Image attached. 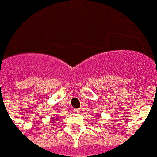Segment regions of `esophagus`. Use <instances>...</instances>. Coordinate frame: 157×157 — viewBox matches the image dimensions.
<instances>
[{"mask_svg":"<svg viewBox=\"0 0 157 157\" xmlns=\"http://www.w3.org/2000/svg\"><path fill=\"white\" fill-rule=\"evenodd\" d=\"M74 112H75V113H79V112H81V111H80V109L76 108V109H74Z\"/></svg>","mask_w":157,"mask_h":157,"instance_id":"1","label":"esophagus"}]
</instances>
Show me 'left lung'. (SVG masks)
Instances as JSON below:
<instances>
[{
	"label": "left lung",
	"instance_id": "8db88e82",
	"mask_svg": "<svg viewBox=\"0 0 157 157\" xmlns=\"http://www.w3.org/2000/svg\"><path fill=\"white\" fill-rule=\"evenodd\" d=\"M96 117H100V115H98V114H96V116H95Z\"/></svg>",
	"mask_w": 157,
	"mask_h": 157
}]
</instances>
